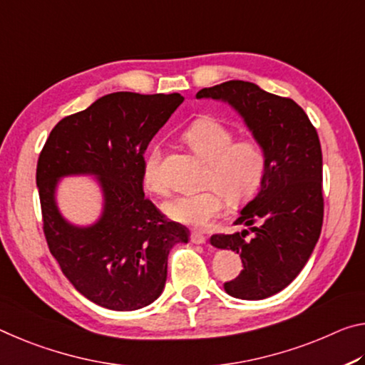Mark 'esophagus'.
I'll return each mask as SVG.
<instances>
[{"mask_svg":"<svg viewBox=\"0 0 365 365\" xmlns=\"http://www.w3.org/2000/svg\"><path fill=\"white\" fill-rule=\"evenodd\" d=\"M207 241V237L202 235L200 231H192L190 232V242L194 244H204Z\"/></svg>","mask_w":365,"mask_h":365,"instance_id":"34e87169","label":"esophagus"}]
</instances>
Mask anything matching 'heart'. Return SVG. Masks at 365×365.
<instances>
[{
    "mask_svg": "<svg viewBox=\"0 0 365 365\" xmlns=\"http://www.w3.org/2000/svg\"><path fill=\"white\" fill-rule=\"evenodd\" d=\"M181 139L205 161L200 192L176 195L163 205L173 222L205 228L225 212L226 202L237 208L252 200L264 184L267 153L255 137H239L235 129L212 116L197 118L181 133ZM161 147L147 148L142 163V181L153 194L166 192L161 173Z\"/></svg>",
    "mask_w": 365,
    "mask_h": 365,
    "instance_id": "b5f03b06",
    "label": "heart"
}]
</instances>
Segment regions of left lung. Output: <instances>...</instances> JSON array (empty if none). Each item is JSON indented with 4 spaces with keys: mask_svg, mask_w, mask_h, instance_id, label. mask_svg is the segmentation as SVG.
<instances>
[{
    "mask_svg": "<svg viewBox=\"0 0 365 365\" xmlns=\"http://www.w3.org/2000/svg\"><path fill=\"white\" fill-rule=\"evenodd\" d=\"M197 98L228 101L265 148L260 192L235 222L249 230L210 237L215 247L235 250L242 260L241 273L223 284L225 291L239 299H265L299 274L319 241L324 192L317 129L294 100L252 82H223L202 88Z\"/></svg>",
    "mask_w": 365,
    "mask_h": 365,
    "instance_id": "left-lung-1",
    "label": "left lung"
}]
</instances>
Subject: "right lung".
Masks as SVG:
<instances>
[{"label":"right lung","mask_w":365,"mask_h":365,"mask_svg":"<svg viewBox=\"0 0 365 365\" xmlns=\"http://www.w3.org/2000/svg\"><path fill=\"white\" fill-rule=\"evenodd\" d=\"M184 97L116 92L63 118L37 163L43 235L64 277L88 301L111 310L152 304L166 282L168 254L187 242L182 225L165 218L143 195L148 143ZM92 172L106 192L104 217L91 229L66 224L54 204L57 179Z\"/></svg>","instance_id":"obj_1"}]
</instances>
